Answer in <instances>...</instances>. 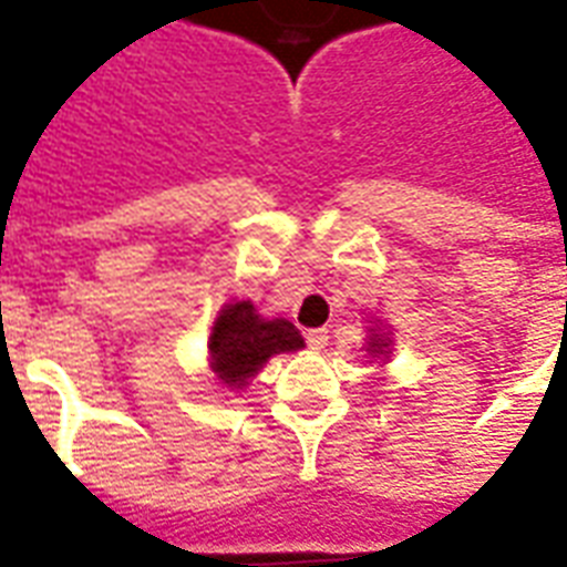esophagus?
<instances>
[{"label":"esophagus","instance_id":"34e87169","mask_svg":"<svg viewBox=\"0 0 567 567\" xmlns=\"http://www.w3.org/2000/svg\"><path fill=\"white\" fill-rule=\"evenodd\" d=\"M308 349H323L329 343V329H311L306 334Z\"/></svg>","mask_w":567,"mask_h":567}]
</instances>
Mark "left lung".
I'll return each instance as SVG.
<instances>
[{
  "label": "left lung",
  "instance_id": "left-lung-1",
  "mask_svg": "<svg viewBox=\"0 0 567 567\" xmlns=\"http://www.w3.org/2000/svg\"><path fill=\"white\" fill-rule=\"evenodd\" d=\"M384 347H388V340H381V338H372V347H370V352H384Z\"/></svg>",
  "mask_w": 567,
  "mask_h": 567
}]
</instances>
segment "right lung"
Instances as JSON below:
<instances>
[{
    "instance_id": "right-lung-1",
    "label": "right lung",
    "mask_w": 567,
    "mask_h": 567,
    "mask_svg": "<svg viewBox=\"0 0 567 567\" xmlns=\"http://www.w3.org/2000/svg\"><path fill=\"white\" fill-rule=\"evenodd\" d=\"M302 349V338L288 320H261L252 302H229L215 320L209 338L212 367L229 388L241 390L270 355Z\"/></svg>"
}]
</instances>
